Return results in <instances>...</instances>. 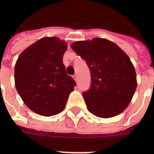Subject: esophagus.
Masks as SVG:
<instances>
[{
  "label": "esophagus",
  "mask_w": 154,
  "mask_h": 154,
  "mask_svg": "<svg viewBox=\"0 0 154 154\" xmlns=\"http://www.w3.org/2000/svg\"><path fill=\"white\" fill-rule=\"evenodd\" d=\"M77 77H77V74H74V75H73V79H74L75 81H76V82H77Z\"/></svg>",
  "instance_id": "1"
}]
</instances>
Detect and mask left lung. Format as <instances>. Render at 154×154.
Listing matches in <instances>:
<instances>
[{"mask_svg":"<svg viewBox=\"0 0 154 154\" xmlns=\"http://www.w3.org/2000/svg\"><path fill=\"white\" fill-rule=\"evenodd\" d=\"M71 47L90 69L91 86L82 94L88 110L101 118L123 112L137 88L135 69L126 53L104 38L73 42Z\"/></svg>","mask_w":154,"mask_h":154,"instance_id":"8db88e82","label":"left lung"}]
</instances>
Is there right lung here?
I'll use <instances>...</instances> for the list:
<instances>
[{"instance_id":"right-lung-1","label":"right lung","mask_w":154,"mask_h":154,"mask_svg":"<svg viewBox=\"0 0 154 154\" xmlns=\"http://www.w3.org/2000/svg\"><path fill=\"white\" fill-rule=\"evenodd\" d=\"M67 47L57 37H43L20 53L16 62V89L37 114L49 117L61 112L76 85L63 64Z\"/></svg>"}]
</instances>
